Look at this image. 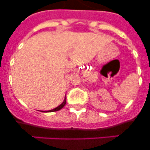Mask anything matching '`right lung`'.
Wrapping results in <instances>:
<instances>
[{
    "label": "right lung",
    "mask_w": 150,
    "mask_h": 150,
    "mask_svg": "<svg viewBox=\"0 0 150 150\" xmlns=\"http://www.w3.org/2000/svg\"><path fill=\"white\" fill-rule=\"evenodd\" d=\"M66 104V96H65V98H64V102H62L61 104H60L59 106H58L57 107H56V108L53 109V110H48V111H40V112H56V111H58V110H61L62 108H63V107H64V105Z\"/></svg>",
    "instance_id": "add662e5"
}]
</instances>
